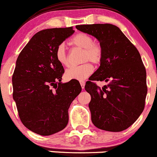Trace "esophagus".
I'll return each mask as SVG.
<instances>
[{
    "label": "esophagus",
    "mask_w": 157,
    "mask_h": 157,
    "mask_svg": "<svg viewBox=\"0 0 157 157\" xmlns=\"http://www.w3.org/2000/svg\"><path fill=\"white\" fill-rule=\"evenodd\" d=\"M80 85H81V86H82V89H84V88H85V82H84V81H82V82H80Z\"/></svg>",
    "instance_id": "esophagus-1"
}]
</instances>
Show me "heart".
I'll return each mask as SVG.
<instances>
[{"label":"heart","mask_w":157,"mask_h":157,"mask_svg":"<svg viewBox=\"0 0 157 157\" xmlns=\"http://www.w3.org/2000/svg\"><path fill=\"white\" fill-rule=\"evenodd\" d=\"M69 43L72 46L83 49L82 62L90 61L94 64L101 62L103 55V50L99 43L93 42V38L90 35L84 33L76 34L71 39ZM56 57L59 63L63 66L68 65V56L66 48L63 45H59L56 50ZM93 72V67L90 63H85L78 66H73L66 71L65 76L69 80L82 81L88 78Z\"/></svg>","instance_id":"b5f03b06"}]
</instances>
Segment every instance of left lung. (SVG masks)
<instances>
[{
	"label": "left lung",
	"mask_w": 157,
	"mask_h": 157,
	"mask_svg": "<svg viewBox=\"0 0 157 157\" xmlns=\"http://www.w3.org/2000/svg\"><path fill=\"white\" fill-rule=\"evenodd\" d=\"M75 27L95 37L103 50L100 66L85 86L91 98V121L104 131H124L137 120L145 105L147 73L140 55L117 26L98 24ZM94 80L107 85L100 88Z\"/></svg>",
	"instance_id": "left-lung-1"
}]
</instances>
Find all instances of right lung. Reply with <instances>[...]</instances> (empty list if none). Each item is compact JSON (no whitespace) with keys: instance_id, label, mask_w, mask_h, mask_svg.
<instances>
[{"instance_id":"obj_1","label":"right lung","mask_w":157,"mask_h":157,"mask_svg":"<svg viewBox=\"0 0 157 157\" xmlns=\"http://www.w3.org/2000/svg\"><path fill=\"white\" fill-rule=\"evenodd\" d=\"M72 26L36 33L22 49L12 77L13 98L19 117L29 131L49 136L64 129L69 108L82 91L78 81L63 83L57 47L74 33Z\"/></svg>"}]
</instances>
